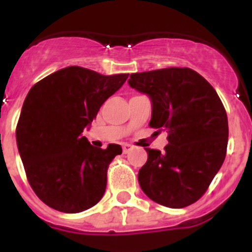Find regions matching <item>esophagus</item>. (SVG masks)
Listing matches in <instances>:
<instances>
[{
  "label": "esophagus",
  "mask_w": 252,
  "mask_h": 252,
  "mask_svg": "<svg viewBox=\"0 0 252 252\" xmlns=\"http://www.w3.org/2000/svg\"><path fill=\"white\" fill-rule=\"evenodd\" d=\"M130 150H132V145H130V144H124V145H122V151H124V154H127Z\"/></svg>",
  "instance_id": "esophagus-1"
}]
</instances>
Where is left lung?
Returning <instances> with one entry per match:
<instances>
[{
    "label": "left lung",
    "instance_id": "1",
    "mask_svg": "<svg viewBox=\"0 0 252 252\" xmlns=\"http://www.w3.org/2000/svg\"><path fill=\"white\" fill-rule=\"evenodd\" d=\"M128 84L151 98L149 126L168 132L165 153L146 148L140 187L161 206H190L207 192L226 158L228 121L223 103L190 68L133 73Z\"/></svg>",
    "mask_w": 252,
    "mask_h": 252
}]
</instances>
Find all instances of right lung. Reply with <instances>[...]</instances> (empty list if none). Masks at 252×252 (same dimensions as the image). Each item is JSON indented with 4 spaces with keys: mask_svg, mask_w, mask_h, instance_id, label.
<instances>
[{
    "mask_svg": "<svg viewBox=\"0 0 252 252\" xmlns=\"http://www.w3.org/2000/svg\"><path fill=\"white\" fill-rule=\"evenodd\" d=\"M127 77L68 66L29 91L16 141L29 183L46 206L78 213L101 201L108 165L122 148L117 144L95 148L82 132Z\"/></svg>",
    "mask_w": 252,
    "mask_h": 252,
    "instance_id": "1",
    "label": "right lung"
}]
</instances>
